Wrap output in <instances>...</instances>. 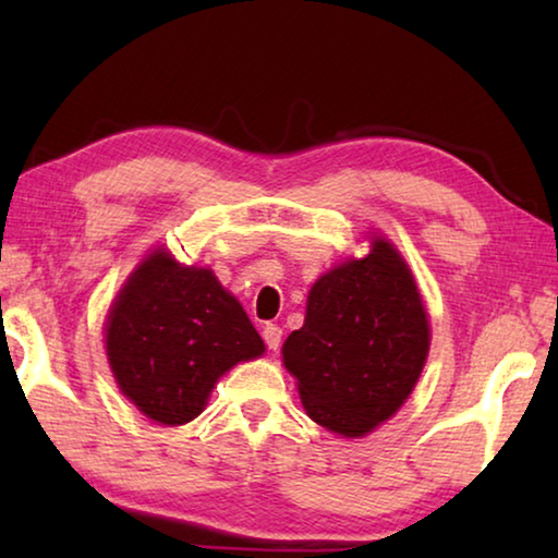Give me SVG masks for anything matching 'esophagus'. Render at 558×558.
<instances>
[{
	"label": "esophagus",
	"instance_id": "34e87169",
	"mask_svg": "<svg viewBox=\"0 0 558 558\" xmlns=\"http://www.w3.org/2000/svg\"><path fill=\"white\" fill-rule=\"evenodd\" d=\"M263 339H266L268 349L276 352V349L280 347V339H282V329L278 325H266V327H263Z\"/></svg>",
	"mask_w": 558,
	"mask_h": 558
}]
</instances>
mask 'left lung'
I'll use <instances>...</instances> for the list:
<instances>
[{
	"mask_svg": "<svg viewBox=\"0 0 558 558\" xmlns=\"http://www.w3.org/2000/svg\"><path fill=\"white\" fill-rule=\"evenodd\" d=\"M430 347L421 292L381 235L364 258L325 272L307 295L305 325L282 344L310 418L362 438L409 399Z\"/></svg>",
	"mask_w": 558,
	"mask_h": 558,
	"instance_id": "1",
	"label": "left lung"
}]
</instances>
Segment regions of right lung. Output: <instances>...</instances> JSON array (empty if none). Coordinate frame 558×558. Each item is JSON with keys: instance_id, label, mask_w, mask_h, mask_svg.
Here are the masks:
<instances>
[{"instance_id": "right-lung-1", "label": "right lung", "mask_w": 558, "mask_h": 558, "mask_svg": "<svg viewBox=\"0 0 558 558\" xmlns=\"http://www.w3.org/2000/svg\"><path fill=\"white\" fill-rule=\"evenodd\" d=\"M118 389L162 426L204 411L221 376L266 352L260 335L209 268L157 248L130 272L106 323Z\"/></svg>"}]
</instances>
